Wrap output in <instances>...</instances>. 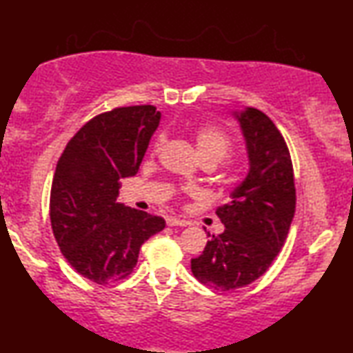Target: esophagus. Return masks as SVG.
<instances>
[{
  "label": "esophagus",
  "instance_id": "1",
  "mask_svg": "<svg viewBox=\"0 0 353 353\" xmlns=\"http://www.w3.org/2000/svg\"><path fill=\"white\" fill-rule=\"evenodd\" d=\"M167 225L168 226H188V221L181 220V219H175V216H168Z\"/></svg>",
  "mask_w": 353,
  "mask_h": 353
}]
</instances>
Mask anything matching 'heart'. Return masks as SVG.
Instances as JSON below:
<instances>
[{"instance_id":"1","label":"heart","mask_w":353,"mask_h":353,"mask_svg":"<svg viewBox=\"0 0 353 353\" xmlns=\"http://www.w3.org/2000/svg\"><path fill=\"white\" fill-rule=\"evenodd\" d=\"M194 139L197 151H199L202 159H214L216 162H221L230 154V139L220 128L210 127V125L202 127L197 130ZM162 144L163 137L161 134V137L156 139V144H154L156 151L162 148Z\"/></svg>"}]
</instances>
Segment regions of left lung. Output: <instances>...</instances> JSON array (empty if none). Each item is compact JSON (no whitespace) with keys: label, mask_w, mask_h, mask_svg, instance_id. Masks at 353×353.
<instances>
[{"label":"left lung","mask_w":353,"mask_h":353,"mask_svg":"<svg viewBox=\"0 0 353 353\" xmlns=\"http://www.w3.org/2000/svg\"><path fill=\"white\" fill-rule=\"evenodd\" d=\"M245 141L249 172L216 209L225 225L191 260V272L205 286L231 291L267 272L288 238L296 212V186L288 144L262 110H234ZM210 236V234H209Z\"/></svg>","instance_id":"1"}]
</instances>
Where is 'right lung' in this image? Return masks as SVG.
Here are the masks:
<instances>
[{
  "label": "right lung",
  "mask_w": 353,
  "mask_h": 353,
  "mask_svg": "<svg viewBox=\"0 0 353 353\" xmlns=\"http://www.w3.org/2000/svg\"><path fill=\"white\" fill-rule=\"evenodd\" d=\"M159 122L154 105L99 114L75 133L57 162L52 233L72 268L96 284L127 278L144 241L165 228L162 216L117 202L120 183L137 175Z\"/></svg>",
  "instance_id": "right-lung-1"
}]
</instances>
